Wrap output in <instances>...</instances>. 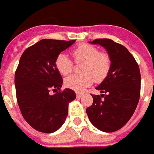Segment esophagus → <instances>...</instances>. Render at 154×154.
Segmentation results:
<instances>
[{"instance_id":"obj_1","label":"esophagus","mask_w":154,"mask_h":154,"mask_svg":"<svg viewBox=\"0 0 154 154\" xmlns=\"http://www.w3.org/2000/svg\"><path fill=\"white\" fill-rule=\"evenodd\" d=\"M83 94L81 93H79V92H76V96L78 97V98H80V97H82Z\"/></svg>"}]
</instances>
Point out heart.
<instances>
[{
	"mask_svg": "<svg viewBox=\"0 0 154 154\" xmlns=\"http://www.w3.org/2000/svg\"><path fill=\"white\" fill-rule=\"evenodd\" d=\"M76 63H83L81 75H71L65 79V86L75 91L81 92L91 85L94 79L100 82L107 77L111 68L109 55L100 52L95 46L80 44L71 52ZM57 70L62 75H67L73 69V62L65 54H60L54 62Z\"/></svg>",
	"mask_w": 154,
	"mask_h": 154,
	"instance_id": "heart-1",
	"label": "heart"
}]
</instances>
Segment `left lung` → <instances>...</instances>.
Segmentation results:
<instances>
[{
  "label": "left lung",
  "instance_id": "obj_1",
  "mask_svg": "<svg viewBox=\"0 0 154 154\" xmlns=\"http://www.w3.org/2000/svg\"><path fill=\"white\" fill-rule=\"evenodd\" d=\"M90 44L105 49L111 59V68L106 78L95 88L102 94H91L94 101L86 113L96 128L112 133L124 127L137 108L141 85L139 67L130 52L114 40L96 39ZM101 97H105L103 100Z\"/></svg>",
  "mask_w": 154,
  "mask_h": 154
}]
</instances>
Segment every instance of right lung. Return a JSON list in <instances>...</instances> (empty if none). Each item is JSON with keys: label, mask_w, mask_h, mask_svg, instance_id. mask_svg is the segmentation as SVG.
<instances>
[{"label": "right lung", "mask_w": 154, "mask_h": 154, "mask_svg": "<svg viewBox=\"0 0 154 154\" xmlns=\"http://www.w3.org/2000/svg\"><path fill=\"white\" fill-rule=\"evenodd\" d=\"M75 42L44 39L27 48L20 59L15 74L17 103L25 120L37 131H57L68 115L69 103L76 98L70 89L50 94L51 89L63 85L55 59Z\"/></svg>", "instance_id": "right-lung-1"}]
</instances>
